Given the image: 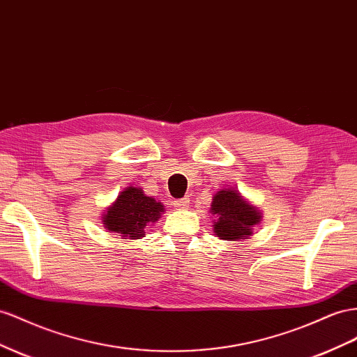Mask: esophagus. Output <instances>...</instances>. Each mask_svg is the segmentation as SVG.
Segmentation results:
<instances>
[{
	"label": "esophagus",
	"instance_id": "1",
	"mask_svg": "<svg viewBox=\"0 0 357 357\" xmlns=\"http://www.w3.org/2000/svg\"><path fill=\"white\" fill-rule=\"evenodd\" d=\"M172 204H174V207L177 208V210H185V208H188L189 207V198H180V199H176L174 202H172Z\"/></svg>",
	"mask_w": 357,
	"mask_h": 357
}]
</instances>
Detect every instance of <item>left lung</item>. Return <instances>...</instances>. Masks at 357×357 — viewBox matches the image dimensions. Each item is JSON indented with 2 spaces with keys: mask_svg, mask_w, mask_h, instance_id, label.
<instances>
[{
  "mask_svg": "<svg viewBox=\"0 0 357 357\" xmlns=\"http://www.w3.org/2000/svg\"><path fill=\"white\" fill-rule=\"evenodd\" d=\"M210 213L213 219V233L220 240L240 242L254 234L252 228L261 222L263 213L238 190L225 188L218 190L211 201Z\"/></svg>",
  "mask_w": 357,
  "mask_h": 357,
  "instance_id": "obj_1",
  "label": "left lung"
}]
</instances>
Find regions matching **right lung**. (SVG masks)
<instances>
[{
    "label": "right lung",
    "instance_id": "right-lung-1",
    "mask_svg": "<svg viewBox=\"0 0 357 357\" xmlns=\"http://www.w3.org/2000/svg\"><path fill=\"white\" fill-rule=\"evenodd\" d=\"M165 211L162 202L147 197L138 186H128L112 204L103 211V228L123 238L137 240L146 236V227L155 224Z\"/></svg>",
    "mask_w": 357,
    "mask_h": 357
}]
</instances>
